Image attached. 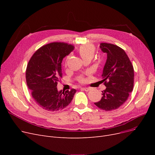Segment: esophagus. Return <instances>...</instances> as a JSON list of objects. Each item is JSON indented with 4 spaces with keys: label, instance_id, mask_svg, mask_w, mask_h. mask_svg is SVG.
<instances>
[{
    "label": "esophagus",
    "instance_id": "obj_1",
    "mask_svg": "<svg viewBox=\"0 0 155 155\" xmlns=\"http://www.w3.org/2000/svg\"><path fill=\"white\" fill-rule=\"evenodd\" d=\"M81 88L83 89V90H84V91H86V92H88V91H90V88H87V87H82Z\"/></svg>",
    "mask_w": 155,
    "mask_h": 155
}]
</instances>
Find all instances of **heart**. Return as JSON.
Instances as JSON below:
<instances>
[{
	"mask_svg": "<svg viewBox=\"0 0 155 155\" xmlns=\"http://www.w3.org/2000/svg\"><path fill=\"white\" fill-rule=\"evenodd\" d=\"M95 51V48L92 44H87L83 46H81L78 49L79 54L81 56V57L83 58V60L87 58H92L94 55ZM68 58L69 57H67L66 63ZM78 81L80 82H83L84 81V78L83 77H80L78 78Z\"/></svg>",
	"mask_w": 155,
	"mask_h": 155,
	"instance_id": "b5f03b06",
	"label": "heart"
}]
</instances>
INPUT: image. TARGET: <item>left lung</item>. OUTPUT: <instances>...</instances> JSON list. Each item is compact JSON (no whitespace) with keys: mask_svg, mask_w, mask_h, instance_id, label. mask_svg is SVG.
<instances>
[{"mask_svg":"<svg viewBox=\"0 0 155 155\" xmlns=\"http://www.w3.org/2000/svg\"><path fill=\"white\" fill-rule=\"evenodd\" d=\"M100 48L107 54L102 75L106 88L102 91L101 101L94 104L102 110L110 111L124 104L133 91L134 68L123 49L107 43H101Z\"/></svg>","mask_w":155,"mask_h":155,"instance_id":"8db88e82","label":"left lung"}]
</instances>
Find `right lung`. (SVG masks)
<instances>
[{"label":"right lung","mask_w":155,"mask_h":155,"mask_svg":"<svg viewBox=\"0 0 155 155\" xmlns=\"http://www.w3.org/2000/svg\"><path fill=\"white\" fill-rule=\"evenodd\" d=\"M73 45L54 42L39 48L31 56L26 71V83L35 102L45 110L54 112L66 107L76 90L58 91L62 77L61 62L74 50Z\"/></svg>","instance_id":"right-lung-1"}]
</instances>
